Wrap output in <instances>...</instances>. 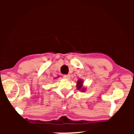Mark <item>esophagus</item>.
<instances>
[{
	"label": "esophagus",
	"instance_id": "34e87169",
	"mask_svg": "<svg viewBox=\"0 0 134 134\" xmlns=\"http://www.w3.org/2000/svg\"><path fill=\"white\" fill-rule=\"evenodd\" d=\"M64 77L66 78V79H69L70 77V76L69 74L68 75H64Z\"/></svg>",
	"mask_w": 134,
	"mask_h": 134
}]
</instances>
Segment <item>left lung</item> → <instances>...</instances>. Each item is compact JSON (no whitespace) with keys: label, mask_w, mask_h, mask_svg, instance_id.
Returning <instances> with one entry per match:
<instances>
[{"label":"left lung","mask_w":134,"mask_h":134,"mask_svg":"<svg viewBox=\"0 0 134 134\" xmlns=\"http://www.w3.org/2000/svg\"><path fill=\"white\" fill-rule=\"evenodd\" d=\"M82 84H83V81L81 79L78 80L77 82V88L78 90H81L82 91H86V88H84L82 87Z\"/></svg>","instance_id":"obj_1"}]
</instances>
